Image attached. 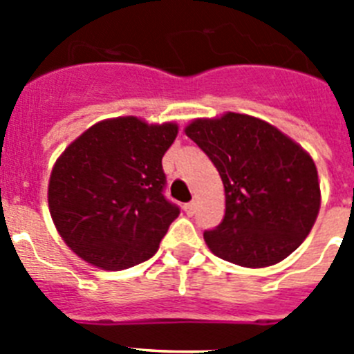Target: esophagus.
I'll list each match as a JSON object with an SVG mask.
<instances>
[{
	"label": "esophagus",
	"mask_w": 354,
	"mask_h": 354,
	"mask_svg": "<svg viewBox=\"0 0 354 354\" xmlns=\"http://www.w3.org/2000/svg\"><path fill=\"white\" fill-rule=\"evenodd\" d=\"M195 202H187V204H184V211H186V214L192 216L193 212H195Z\"/></svg>",
	"instance_id": "1"
}]
</instances>
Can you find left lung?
I'll return each instance as SVG.
<instances>
[{"instance_id": "left-lung-1", "label": "left lung", "mask_w": 354, "mask_h": 354, "mask_svg": "<svg viewBox=\"0 0 354 354\" xmlns=\"http://www.w3.org/2000/svg\"><path fill=\"white\" fill-rule=\"evenodd\" d=\"M184 131L223 180L225 216L204 232L209 250L243 268H266L289 257L321 207L310 154L268 122L232 111L196 118Z\"/></svg>"}]
</instances>
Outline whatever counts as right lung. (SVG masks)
I'll use <instances>...</instances> for the list:
<instances>
[{
	"label": "right lung",
	"mask_w": 354,
	"mask_h": 354,
	"mask_svg": "<svg viewBox=\"0 0 354 354\" xmlns=\"http://www.w3.org/2000/svg\"><path fill=\"white\" fill-rule=\"evenodd\" d=\"M177 124L136 117L93 124L56 159L48 202L56 230L72 252L106 271L145 262L179 207L165 198L161 159Z\"/></svg>",
	"instance_id": "obj_1"
}]
</instances>
